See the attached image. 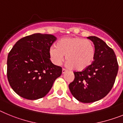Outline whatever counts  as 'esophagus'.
<instances>
[{
    "mask_svg": "<svg viewBox=\"0 0 123 123\" xmlns=\"http://www.w3.org/2000/svg\"><path fill=\"white\" fill-rule=\"evenodd\" d=\"M68 72V70H66V69H62V73L63 74H65L66 72Z\"/></svg>",
    "mask_w": 123,
    "mask_h": 123,
    "instance_id": "esophagus-1",
    "label": "esophagus"
}]
</instances>
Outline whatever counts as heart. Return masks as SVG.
<instances>
[{
    "label": "heart",
    "instance_id": "heart-1",
    "mask_svg": "<svg viewBox=\"0 0 123 123\" xmlns=\"http://www.w3.org/2000/svg\"><path fill=\"white\" fill-rule=\"evenodd\" d=\"M95 50L90 40L80 37H66L51 46L49 54L52 62L59 66L66 55V64L75 70H83L92 64Z\"/></svg>",
    "mask_w": 123,
    "mask_h": 123
}]
</instances>
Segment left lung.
<instances>
[{
  "mask_svg": "<svg viewBox=\"0 0 123 123\" xmlns=\"http://www.w3.org/2000/svg\"><path fill=\"white\" fill-rule=\"evenodd\" d=\"M87 38L95 46L94 61L82 72H74V80L69 85L73 97L85 103L104 98L111 90L118 71L114 51L98 37L88 36Z\"/></svg>",
  "mask_w": 123,
  "mask_h": 123,
  "instance_id": "8db88e82",
  "label": "left lung"
}]
</instances>
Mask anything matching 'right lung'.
<instances>
[{"label":"right lung","instance_id":"1","mask_svg":"<svg viewBox=\"0 0 123 123\" xmlns=\"http://www.w3.org/2000/svg\"><path fill=\"white\" fill-rule=\"evenodd\" d=\"M56 37L35 33L19 39L7 57V78L13 91L20 97L35 100L47 95L62 68L50 60L49 51Z\"/></svg>","mask_w":123,"mask_h":123}]
</instances>
